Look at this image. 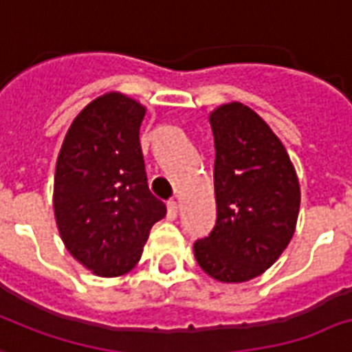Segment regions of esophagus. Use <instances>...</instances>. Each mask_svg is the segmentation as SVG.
I'll return each mask as SVG.
<instances>
[{
	"label": "esophagus",
	"mask_w": 352,
	"mask_h": 352,
	"mask_svg": "<svg viewBox=\"0 0 352 352\" xmlns=\"http://www.w3.org/2000/svg\"><path fill=\"white\" fill-rule=\"evenodd\" d=\"M168 218L170 219L177 218V201L175 199L168 201Z\"/></svg>",
	"instance_id": "obj_1"
}]
</instances>
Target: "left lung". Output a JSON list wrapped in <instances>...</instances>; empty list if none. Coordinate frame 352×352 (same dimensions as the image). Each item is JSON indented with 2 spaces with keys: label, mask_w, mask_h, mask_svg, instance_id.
Instances as JSON below:
<instances>
[{
  "label": "left lung",
  "mask_w": 352,
  "mask_h": 352,
  "mask_svg": "<svg viewBox=\"0 0 352 352\" xmlns=\"http://www.w3.org/2000/svg\"><path fill=\"white\" fill-rule=\"evenodd\" d=\"M210 125L218 218L210 234L194 243V254L212 278L245 283L288 248L301 188L283 142L248 104H219Z\"/></svg>",
  "instance_id": "obj_1"
}]
</instances>
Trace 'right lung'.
<instances>
[{
	"instance_id": "right-lung-1",
	"label": "right lung",
	"mask_w": 352,
	"mask_h": 352,
	"mask_svg": "<svg viewBox=\"0 0 352 352\" xmlns=\"http://www.w3.org/2000/svg\"><path fill=\"white\" fill-rule=\"evenodd\" d=\"M146 107L122 92L94 99L75 116L58 151L53 210L58 234L98 277L138 264L166 205L149 192L140 146Z\"/></svg>"
}]
</instances>
